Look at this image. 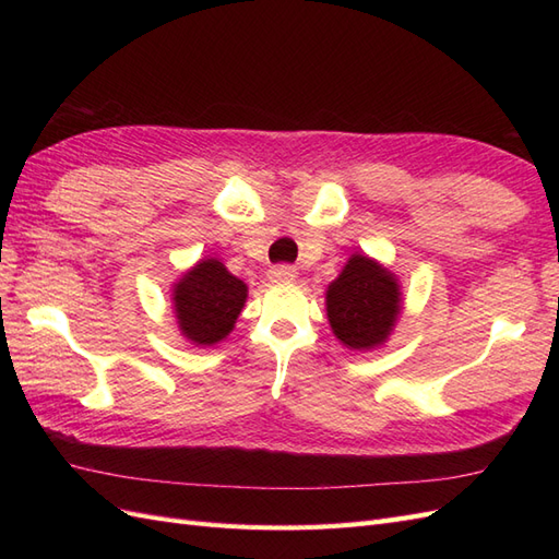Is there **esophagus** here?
<instances>
[{"label":"esophagus","instance_id":"1","mask_svg":"<svg viewBox=\"0 0 559 559\" xmlns=\"http://www.w3.org/2000/svg\"><path fill=\"white\" fill-rule=\"evenodd\" d=\"M296 275H298L296 267L294 265H286V263L273 265V267H270V273H267L270 282H294Z\"/></svg>","mask_w":559,"mask_h":559}]
</instances>
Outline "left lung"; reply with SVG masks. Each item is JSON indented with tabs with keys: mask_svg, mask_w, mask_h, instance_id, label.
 Listing matches in <instances>:
<instances>
[{
	"mask_svg": "<svg viewBox=\"0 0 559 559\" xmlns=\"http://www.w3.org/2000/svg\"><path fill=\"white\" fill-rule=\"evenodd\" d=\"M399 284L389 270L354 253L326 292L333 333L352 349H370L386 341L399 317Z\"/></svg>",
	"mask_w": 559,
	"mask_h": 559,
	"instance_id": "left-lung-1",
	"label": "left lung"
}]
</instances>
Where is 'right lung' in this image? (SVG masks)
<instances>
[{
  "label": "right lung",
  "mask_w": 559,
  "mask_h": 559,
  "mask_svg": "<svg viewBox=\"0 0 559 559\" xmlns=\"http://www.w3.org/2000/svg\"><path fill=\"white\" fill-rule=\"evenodd\" d=\"M247 300V284L233 277L224 263L200 261L175 286V310L181 333L198 345L226 337Z\"/></svg>",
  "instance_id": "add662e5"
}]
</instances>
